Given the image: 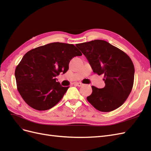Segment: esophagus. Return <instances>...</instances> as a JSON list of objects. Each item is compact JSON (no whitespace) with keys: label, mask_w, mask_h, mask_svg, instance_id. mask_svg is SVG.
Here are the masks:
<instances>
[{"label":"esophagus","mask_w":151,"mask_h":151,"mask_svg":"<svg viewBox=\"0 0 151 151\" xmlns=\"http://www.w3.org/2000/svg\"><path fill=\"white\" fill-rule=\"evenodd\" d=\"M75 85H76V86H77L81 87V86H83V83H75Z\"/></svg>","instance_id":"34e87169"}]
</instances>
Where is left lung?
I'll return each mask as SVG.
<instances>
[{
  "label": "left lung",
  "instance_id": "left-lung-1",
  "mask_svg": "<svg viewBox=\"0 0 151 151\" xmlns=\"http://www.w3.org/2000/svg\"><path fill=\"white\" fill-rule=\"evenodd\" d=\"M76 47L88 59L93 72L104 76V88L93 86L92 94L87 100L102 112L119 108L129 97L134 84L135 68L130 58L104 40H95Z\"/></svg>",
  "mask_w": 151,
  "mask_h": 151
}]
</instances>
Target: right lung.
Returning a JSON list of instances; mask_svg holds the SVG:
<instances>
[{
	"instance_id": "add662e5",
	"label": "right lung",
	"mask_w": 151,
	"mask_h": 151,
	"mask_svg": "<svg viewBox=\"0 0 151 151\" xmlns=\"http://www.w3.org/2000/svg\"><path fill=\"white\" fill-rule=\"evenodd\" d=\"M74 45L52 43L27 52L16 68L17 88L24 101L36 110L56 105L69 87H63L56 77L68 69L71 59L81 56Z\"/></svg>"
}]
</instances>
